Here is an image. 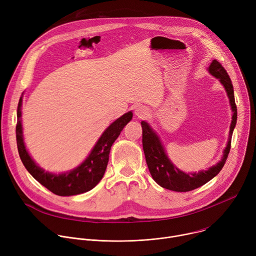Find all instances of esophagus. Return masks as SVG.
<instances>
[{"mask_svg": "<svg viewBox=\"0 0 256 256\" xmlns=\"http://www.w3.org/2000/svg\"><path fill=\"white\" fill-rule=\"evenodd\" d=\"M134 114L138 118H144L147 116L149 114V112L148 109L146 108L144 106H142V105H138L134 108Z\"/></svg>", "mask_w": 256, "mask_h": 256, "instance_id": "1", "label": "esophagus"}]
</instances>
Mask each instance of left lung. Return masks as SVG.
<instances>
[{
    "label": "left lung",
    "mask_w": 256,
    "mask_h": 256,
    "mask_svg": "<svg viewBox=\"0 0 256 256\" xmlns=\"http://www.w3.org/2000/svg\"><path fill=\"white\" fill-rule=\"evenodd\" d=\"M208 72H210V75L214 76L216 79L220 80V82L225 87L230 100L232 112H233L227 147L224 150V155L222 160L216 165L210 167L206 171H200L198 173L186 174L184 171H180L168 159L163 146L159 138L157 136V134L153 132V130L150 128V126L147 122H142V149L146 157V162H147L149 171L153 179L160 186L166 190L179 192H186L194 190L206 184V182L212 179L218 172L222 170L228 158V155L231 149V138H232L233 130L237 122V107L235 103L234 89L227 70L224 68V66L221 64L220 62L214 60L208 66Z\"/></svg>",
    "instance_id": "1"
}]
</instances>
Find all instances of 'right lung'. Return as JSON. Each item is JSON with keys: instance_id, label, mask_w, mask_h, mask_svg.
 Listing matches in <instances>:
<instances>
[{"instance_id": "add662e5", "label": "right lung", "mask_w": 256, "mask_h": 256, "mask_svg": "<svg viewBox=\"0 0 256 256\" xmlns=\"http://www.w3.org/2000/svg\"><path fill=\"white\" fill-rule=\"evenodd\" d=\"M21 105L22 97L18 103L16 124L17 147L21 161L34 179L38 180L40 184L52 194L60 196L84 194L91 190L98 184L106 170L112 144L132 118V112H130L109 126L96 142L90 155L80 166L66 173L52 174L46 172L36 165L25 148L22 134V124L20 120Z\"/></svg>"}]
</instances>
